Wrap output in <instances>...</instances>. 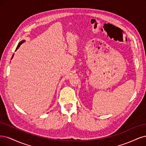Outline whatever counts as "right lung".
Segmentation results:
<instances>
[{
  "label": "right lung",
  "instance_id": "add662e5",
  "mask_svg": "<svg viewBox=\"0 0 146 146\" xmlns=\"http://www.w3.org/2000/svg\"><path fill=\"white\" fill-rule=\"evenodd\" d=\"M25 42V40H22V41H21L20 42H19V43L18 44V45H17V47H16V50H15V51L19 48L20 47V46L23 44V43H24V42ZM13 56H14V54H13V56H12V58H11V59H13Z\"/></svg>",
  "mask_w": 146,
  "mask_h": 146
}]
</instances>
